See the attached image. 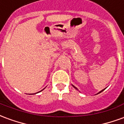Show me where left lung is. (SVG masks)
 Wrapping results in <instances>:
<instances>
[{
	"label": "left lung",
	"mask_w": 124,
	"mask_h": 124,
	"mask_svg": "<svg viewBox=\"0 0 124 124\" xmlns=\"http://www.w3.org/2000/svg\"><path fill=\"white\" fill-rule=\"evenodd\" d=\"M72 86H73V87H74V88H75V89H76V90H78V88H76V87H75V86H73V85H72ZM105 89H106V88H105ZM105 89H104V90H101V91H100V92H99L98 93H96V94H98V93H101V92H102V91H104V90H105Z\"/></svg>",
	"instance_id": "8db88e82"
}]
</instances>
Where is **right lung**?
<instances>
[{
	"label": "right lung",
	"instance_id": "1",
	"mask_svg": "<svg viewBox=\"0 0 124 124\" xmlns=\"http://www.w3.org/2000/svg\"><path fill=\"white\" fill-rule=\"evenodd\" d=\"M44 89H43V90H41V91H42V90H44ZM41 91H40V92H40ZM38 92H37V93H38ZM33 94H34V93H33Z\"/></svg>",
	"mask_w": 124,
	"mask_h": 124
}]
</instances>
